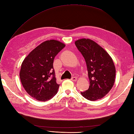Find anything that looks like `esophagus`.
Returning <instances> with one entry per match:
<instances>
[{
    "mask_svg": "<svg viewBox=\"0 0 134 134\" xmlns=\"http://www.w3.org/2000/svg\"><path fill=\"white\" fill-rule=\"evenodd\" d=\"M71 80L75 82V81H76V80H77V78L75 77V76H73V77L71 79Z\"/></svg>",
    "mask_w": 134,
    "mask_h": 134,
    "instance_id": "esophagus-1",
    "label": "esophagus"
}]
</instances>
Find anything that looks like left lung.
I'll return each mask as SVG.
<instances>
[{
  "instance_id": "obj_1",
  "label": "left lung",
  "mask_w": 134,
  "mask_h": 134,
  "mask_svg": "<svg viewBox=\"0 0 134 134\" xmlns=\"http://www.w3.org/2000/svg\"><path fill=\"white\" fill-rule=\"evenodd\" d=\"M75 44L86 61L90 81L89 89L81 94L90 101L103 98L109 92L115 81L116 69L112 58L90 39H79Z\"/></svg>"
}]
</instances>
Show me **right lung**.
Returning <instances> with one entry per match:
<instances>
[{"label": "right lung", "mask_w": 134, "mask_h": 134, "mask_svg": "<svg viewBox=\"0 0 134 134\" xmlns=\"http://www.w3.org/2000/svg\"><path fill=\"white\" fill-rule=\"evenodd\" d=\"M64 47V44L55 40L45 41L24 60L20 79L25 90L33 98L46 101L58 93L59 85L56 83L53 60Z\"/></svg>", "instance_id": "add662e5"}]
</instances>
